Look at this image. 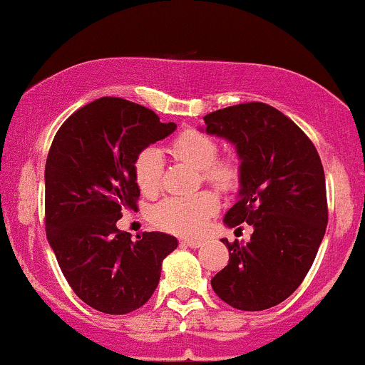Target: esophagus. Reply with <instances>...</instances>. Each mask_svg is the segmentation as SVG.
<instances>
[{
    "mask_svg": "<svg viewBox=\"0 0 365 365\" xmlns=\"http://www.w3.org/2000/svg\"><path fill=\"white\" fill-rule=\"evenodd\" d=\"M181 242L186 244V246L192 247V250H196V247H200L201 244H203V241H200V239H182Z\"/></svg>",
    "mask_w": 365,
    "mask_h": 365,
    "instance_id": "1",
    "label": "esophagus"
}]
</instances>
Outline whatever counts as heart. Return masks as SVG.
<instances>
[{"instance_id": "b5f03b06", "label": "heart", "mask_w": 365, "mask_h": 365, "mask_svg": "<svg viewBox=\"0 0 365 365\" xmlns=\"http://www.w3.org/2000/svg\"><path fill=\"white\" fill-rule=\"evenodd\" d=\"M174 160L198 170L201 181L217 190L229 191L237 186L241 167L234 155L217 157L218 145L207 133L187 128L174 136L169 143ZM133 178L145 196H155L160 191L162 157L155 148H143L133 160ZM218 210V198L212 191H201L184 198H169L157 205L152 212L155 227L167 232L196 235L208 224V218Z\"/></svg>"}]
</instances>
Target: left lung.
<instances>
[{
	"instance_id": "8db88e82",
	"label": "left lung",
	"mask_w": 365,
	"mask_h": 365,
	"mask_svg": "<svg viewBox=\"0 0 365 365\" xmlns=\"http://www.w3.org/2000/svg\"><path fill=\"white\" fill-rule=\"evenodd\" d=\"M207 133L235 145L239 200L225 225H251V241L222 242L229 264L212 278L222 301L263 311L285 301L312 267L328 224L324 170L318 150L292 119L263 102L205 115Z\"/></svg>"
}]
</instances>
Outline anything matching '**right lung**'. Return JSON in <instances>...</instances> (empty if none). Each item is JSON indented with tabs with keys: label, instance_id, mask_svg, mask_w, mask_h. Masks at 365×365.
Segmentation results:
<instances>
[{
	"label": "right lung",
	"instance_id": "add662e5",
	"mask_svg": "<svg viewBox=\"0 0 365 365\" xmlns=\"http://www.w3.org/2000/svg\"><path fill=\"white\" fill-rule=\"evenodd\" d=\"M174 130L147 107L101 97L61 124L47 153V241L73 292L106 314L143 306L178 247L174 235L143 232L131 241L115 227L124 210H138L136 153Z\"/></svg>",
	"mask_w": 365,
	"mask_h": 365
}]
</instances>
